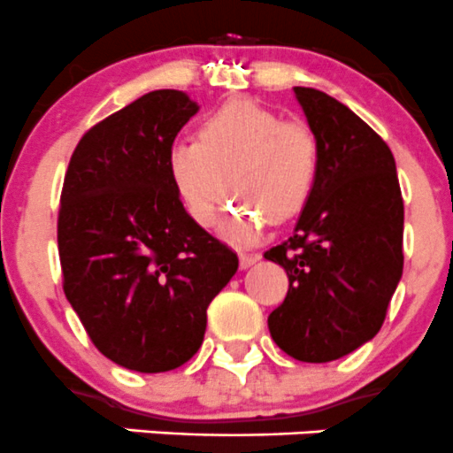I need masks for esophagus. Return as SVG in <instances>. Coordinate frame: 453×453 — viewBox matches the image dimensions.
I'll list each match as a JSON object with an SVG mask.
<instances>
[{
    "instance_id": "34e87169",
    "label": "esophagus",
    "mask_w": 453,
    "mask_h": 453,
    "mask_svg": "<svg viewBox=\"0 0 453 453\" xmlns=\"http://www.w3.org/2000/svg\"><path fill=\"white\" fill-rule=\"evenodd\" d=\"M256 260H260V254H241L239 256V263H241V269H248L252 267Z\"/></svg>"
}]
</instances>
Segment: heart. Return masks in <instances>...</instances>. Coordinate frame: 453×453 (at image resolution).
Listing matches in <instances>:
<instances>
[{
	"label": "heart",
	"mask_w": 453,
	"mask_h": 453,
	"mask_svg": "<svg viewBox=\"0 0 453 453\" xmlns=\"http://www.w3.org/2000/svg\"><path fill=\"white\" fill-rule=\"evenodd\" d=\"M319 144L311 127L280 120L252 100H230L210 113L197 140L168 149V173L177 195L199 226H210L232 187L243 195L221 232L236 243H252L269 217L298 212L311 195Z\"/></svg>",
	"instance_id": "1"
}]
</instances>
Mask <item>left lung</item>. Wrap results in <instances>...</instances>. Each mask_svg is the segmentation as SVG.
<instances>
[{
	"label": "left lung",
	"instance_id": "obj_1",
	"mask_svg": "<svg viewBox=\"0 0 453 453\" xmlns=\"http://www.w3.org/2000/svg\"><path fill=\"white\" fill-rule=\"evenodd\" d=\"M319 144L318 177L296 230L265 258L289 291L269 313L273 342L324 364L372 340L403 273V197L388 144L346 104L294 87Z\"/></svg>",
	"mask_w": 453,
	"mask_h": 453
}]
</instances>
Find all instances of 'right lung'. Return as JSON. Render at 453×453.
<instances>
[{"label":"right lung","mask_w":453,"mask_h":453,"mask_svg":"<svg viewBox=\"0 0 453 453\" xmlns=\"http://www.w3.org/2000/svg\"><path fill=\"white\" fill-rule=\"evenodd\" d=\"M197 111L184 91H149L87 131L63 181V291L96 349L135 372L188 362L208 304L239 269L168 173V149Z\"/></svg>","instance_id":"obj_1"}]
</instances>
